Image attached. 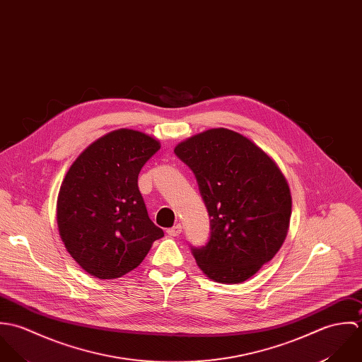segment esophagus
<instances>
[{"label":"esophagus","mask_w":362,"mask_h":362,"mask_svg":"<svg viewBox=\"0 0 362 362\" xmlns=\"http://www.w3.org/2000/svg\"><path fill=\"white\" fill-rule=\"evenodd\" d=\"M166 232H168V235H169V236H179V235L182 233V225H180V223H177V225H175V226L169 228Z\"/></svg>","instance_id":"obj_1"}]
</instances>
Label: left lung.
Wrapping results in <instances>:
<instances>
[{"label":"left lung","instance_id":"left-lung-1","mask_svg":"<svg viewBox=\"0 0 362 362\" xmlns=\"http://www.w3.org/2000/svg\"><path fill=\"white\" fill-rule=\"evenodd\" d=\"M193 170L210 216V239L192 247L203 273L222 284L255 276L283 246L292 199L277 163L247 137L211 129L175 146Z\"/></svg>","mask_w":362,"mask_h":362}]
</instances>
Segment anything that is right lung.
<instances>
[{"label": "right lung", "instance_id": "right-lung-1", "mask_svg": "<svg viewBox=\"0 0 362 362\" xmlns=\"http://www.w3.org/2000/svg\"><path fill=\"white\" fill-rule=\"evenodd\" d=\"M159 148L145 133L119 129L85 148L70 166L57 197V225L67 252L92 277L127 274L163 236L139 190V173Z\"/></svg>", "mask_w": 362, "mask_h": 362}]
</instances>
